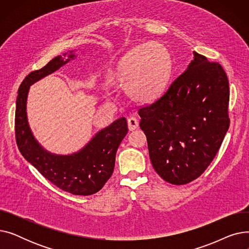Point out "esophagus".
Wrapping results in <instances>:
<instances>
[{
    "label": "esophagus",
    "instance_id": "1",
    "mask_svg": "<svg viewBox=\"0 0 249 249\" xmlns=\"http://www.w3.org/2000/svg\"><path fill=\"white\" fill-rule=\"evenodd\" d=\"M127 123H128V128L130 131H133V130H135L138 127V120L134 117L128 118Z\"/></svg>",
    "mask_w": 249,
    "mask_h": 249
}]
</instances>
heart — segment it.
<instances>
[{
    "label": "heart",
    "instance_id": "b5f03b06",
    "mask_svg": "<svg viewBox=\"0 0 249 249\" xmlns=\"http://www.w3.org/2000/svg\"><path fill=\"white\" fill-rule=\"evenodd\" d=\"M172 71V58L160 42L140 44L126 53L110 75L113 87H123L128 97L149 103L162 93Z\"/></svg>",
    "mask_w": 249,
    "mask_h": 249
}]
</instances>
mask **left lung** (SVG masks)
<instances>
[{
    "instance_id": "8db88e82",
    "label": "left lung",
    "mask_w": 249,
    "mask_h": 249,
    "mask_svg": "<svg viewBox=\"0 0 249 249\" xmlns=\"http://www.w3.org/2000/svg\"><path fill=\"white\" fill-rule=\"evenodd\" d=\"M194 55L159 99L138 110L153 168L178 186L206 171L230 125L225 71L197 52Z\"/></svg>"
}]
</instances>
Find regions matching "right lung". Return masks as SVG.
Instances as JSON below:
<instances>
[{"label": "right lung", "mask_w": 249, "mask_h": 249, "mask_svg": "<svg viewBox=\"0 0 249 249\" xmlns=\"http://www.w3.org/2000/svg\"><path fill=\"white\" fill-rule=\"evenodd\" d=\"M69 60L56 56L45 67L31 71L24 78L16 101V143L24 159L51 184L72 195L89 196L99 192L113 174L117 149L128 132L126 118H120L103 129L80 152L60 156L50 154L39 146L30 131L26 116L29 86L55 71Z\"/></svg>", "instance_id": "1"}]
</instances>
